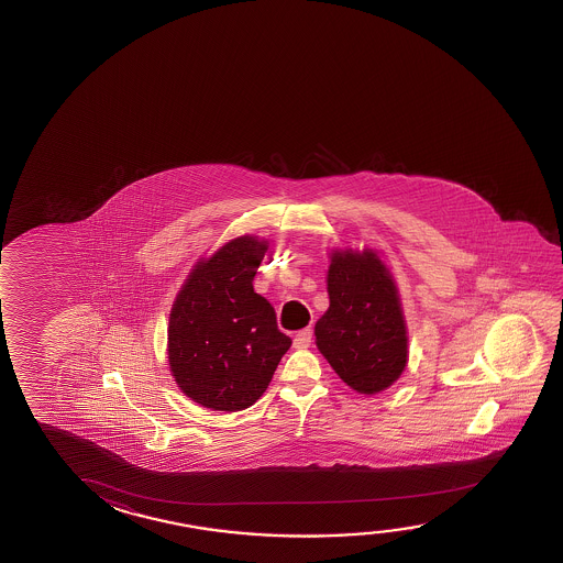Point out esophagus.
Wrapping results in <instances>:
<instances>
[{"label": "esophagus", "instance_id": "obj_1", "mask_svg": "<svg viewBox=\"0 0 563 563\" xmlns=\"http://www.w3.org/2000/svg\"><path fill=\"white\" fill-rule=\"evenodd\" d=\"M312 342V330L311 328H305L301 332H297L294 338V345L297 350H302V347H309Z\"/></svg>", "mask_w": 563, "mask_h": 563}]
</instances>
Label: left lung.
I'll return each instance as SVG.
<instances>
[{"label":"left lung","mask_w":563,"mask_h":563,"mask_svg":"<svg viewBox=\"0 0 563 563\" xmlns=\"http://www.w3.org/2000/svg\"><path fill=\"white\" fill-rule=\"evenodd\" d=\"M330 307L314 327L320 353L345 385L377 395L402 375L408 336L390 272L373 251H334Z\"/></svg>","instance_id":"obj_1"}]
</instances>
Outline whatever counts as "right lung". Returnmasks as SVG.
<instances>
[{"label": "right lung", "mask_w": 563, "mask_h": 563, "mask_svg": "<svg viewBox=\"0 0 563 563\" xmlns=\"http://www.w3.org/2000/svg\"><path fill=\"white\" fill-rule=\"evenodd\" d=\"M268 251L244 235L194 266L168 319V365L180 390L203 408L239 411L268 388L291 345L252 282Z\"/></svg>", "instance_id": "obj_1"}]
</instances>
